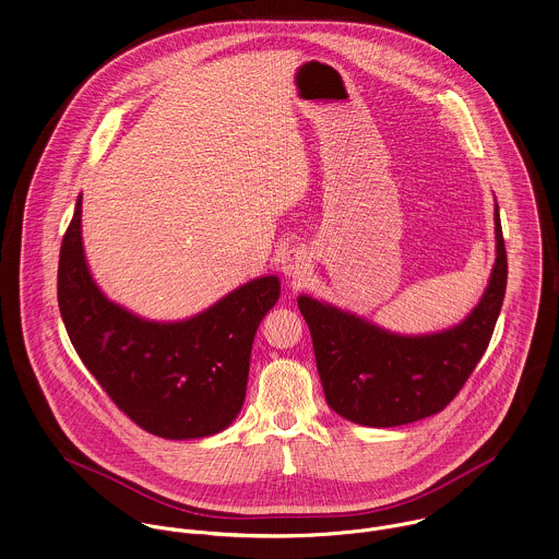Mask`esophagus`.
Masks as SVG:
<instances>
[{
    "label": "esophagus",
    "mask_w": 559,
    "mask_h": 559,
    "mask_svg": "<svg viewBox=\"0 0 559 559\" xmlns=\"http://www.w3.org/2000/svg\"><path fill=\"white\" fill-rule=\"evenodd\" d=\"M310 252L302 245H296L283 252L281 270L292 278H305L310 272Z\"/></svg>",
    "instance_id": "34e87169"
}]
</instances>
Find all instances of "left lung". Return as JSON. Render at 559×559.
<instances>
[{
	"instance_id": "left-lung-1",
	"label": "left lung",
	"mask_w": 559,
	"mask_h": 559,
	"mask_svg": "<svg viewBox=\"0 0 559 559\" xmlns=\"http://www.w3.org/2000/svg\"><path fill=\"white\" fill-rule=\"evenodd\" d=\"M496 240L483 300L445 332L399 336L309 296L298 298L325 401L338 416L362 427H401L439 414L459 394L487 352L503 305L508 259L497 205Z\"/></svg>"
}]
</instances>
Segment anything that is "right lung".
Returning <instances> with one entry per match:
<instances>
[{"mask_svg":"<svg viewBox=\"0 0 559 559\" xmlns=\"http://www.w3.org/2000/svg\"><path fill=\"white\" fill-rule=\"evenodd\" d=\"M276 276L254 278L178 323L134 317L90 276L81 245V197L63 234L58 302L81 362L147 433L194 439L227 429L242 409L254 332L278 300Z\"/></svg>","mask_w":559,"mask_h":559,"instance_id":"1","label":"right lung"}]
</instances>
